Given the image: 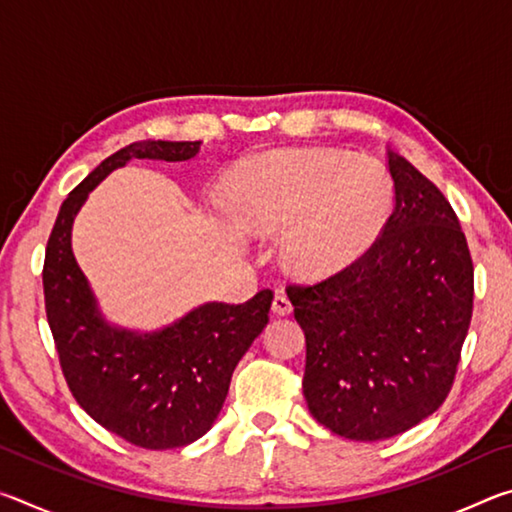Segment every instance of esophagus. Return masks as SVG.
Returning <instances> with one entry per match:
<instances>
[{
    "mask_svg": "<svg viewBox=\"0 0 512 512\" xmlns=\"http://www.w3.org/2000/svg\"><path fill=\"white\" fill-rule=\"evenodd\" d=\"M291 300L284 296V293H277V296L273 298V314L277 316H287L291 314Z\"/></svg>",
    "mask_w": 512,
    "mask_h": 512,
    "instance_id": "esophagus-1",
    "label": "esophagus"
}]
</instances>
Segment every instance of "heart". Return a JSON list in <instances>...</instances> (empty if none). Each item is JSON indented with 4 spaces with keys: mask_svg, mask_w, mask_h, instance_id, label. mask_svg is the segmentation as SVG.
<instances>
[{
    "mask_svg": "<svg viewBox=\"0 0 512 512\" xmlns=\"http://www.w3.org/2000/svg\"><path fill=\"white\" fill-rule=\"evenodd\" d=\"M391 173L348 153L287 149L239 164L230 205L250 230H282L287 264L325 275L375 244L393 212Z\"/></svg>",
    "mask_w": 512,
    "mask_h": 512,
    "instance_id": "1",
    "label": "heart"
}]
</instances>
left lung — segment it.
<instances>
[{"instance_id": "obj_1", "label": "left lung", "mask_w": 512, "mask_h": 512, "mask_svg": "<svg viewBox=\"0 0 512 512\" xmlns=\"http://www.w3.org/2000/svg\"><path fill=\"white\" fill-rule=\"evenodd\" d=\"M386 155L395 207L375 244L327 280L287 289L307 341L309 411L361 443L409 431L445 402L474 298L452 205L400 153Z\"/></svg>"}]
</instances>
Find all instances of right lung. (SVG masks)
<instances>
[{"label":"right lung","instance_id":"1","mask_svg":"<svg viewBox=\"0 0 512 512\" xmlns=\"http://www.w3.org/2000/svg\"><path fill=\"white\" fill-rule=\"evenodd\" d=\"M201 142H133L103 160L60 205L42 268L60 368L81 409L144 449L194 443L212 429L232 372L268 323L273 293L244 305L205 302L153 332L108 323L72 253L76 214L103 178L131 160L185 162Z\"/></svg>","mask_w":512,"mask_h":512}]
</instances>
